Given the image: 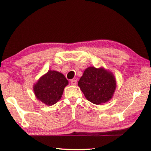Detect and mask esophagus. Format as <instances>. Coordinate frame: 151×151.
<instances>
[{"mask_svg": "<svg viewBox=\"0 0 151 151\" xmlns=\"http://www.w3.org/2000/svg\"><path fill=\"white\" fill-rule=\"evenodd\" d=\"M70 83L72 85H76V83H77V81H76V79H73V80L70 81Z\"/></svg>", "mask_w": 151, "mask_h": 151, "instance_id": "obj_1", "label": "esophagus"}]
</instances>
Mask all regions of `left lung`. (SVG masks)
Wrapping results in <instances>:
<instances>
[{"instance_id": "left-lung-1", "label": "left lung", "mask_w": 151, "mask_h": 151, "mask_svg": "<svg viewBox=\"0 0 151 151\" xmlns=\"http://www.w3.org/2000/svg\"><path fill=\"white\" fill-rule=\"evenodd\" d=\"M78 86L88 101L95 104H103L112 98L116 83L111 71L104 67L89 66L84 71Z\"/></svg>"}]
</instances>
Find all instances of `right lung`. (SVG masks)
I'll return each mask as SVG.
<instances>
[{
    "instance_id": "right-lung-1",
    "label": "right lung",
    "mask_w": 151,
    "mask_h": 151,
    "mask_svg": "<svg viewBox=\"0 0 151 151\" xmlns=\"http://www.w3.org/2000/svg\"><path fill=\"white\" fill-rule=\"evenodd\" d=\"M68 81L63 74L49 70L33 85V91L38 100L47 106L57 103L62 97Z\"/></svg>"
}]
</instances>
